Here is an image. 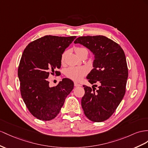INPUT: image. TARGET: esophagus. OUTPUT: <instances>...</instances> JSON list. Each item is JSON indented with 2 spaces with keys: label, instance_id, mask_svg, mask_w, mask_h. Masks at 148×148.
I'll use <instances>...</instances> for the list:
<instances>
[{
  "label": "esophagus",
  "instance_id": "esophagus-1",
  "mask_svg": "<svg viewBox=\"0 0 148 148\" xmlns=\"http://www.w3.org/2000/svg\"><path fill=\"white\" fill-rule=\"evenodd\" d=\"M74 86L75 87H79V86H81V85L78 84V83H77V82H74Z\"/></svg>",
  "mask_w": 148,
  "mask_h": 148
}]
</instances>
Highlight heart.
<instances>
[{
	"instance_id": "heart-1",
	"label": "heart",
	"mask_w": 148,
	"mask_h": 148,
	"mask_svg": "<svg viewBox=\"0 0 148 148\" xmlns=\"http://www.w3.org/2000/svg\"><path fill=\"white\" fill-rule=\"evenodd\" d=\"M86 49L83 47H75L74 51L76 54L78 56L80 53L85 51ZM66 52H64L61 56V62L63 63L64 62V59H65ZM87 74V70L86 68L82 67H69L66 71V77L71 80L74 81H80L83 79Z\"/></svg>"
}]
</instances>
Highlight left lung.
Here are the masks:
<instances>
[{"instance_id":"left-lung-1","label":"left lung","mask_w":148,"mask_h":148,"mask_svg":"<svg viewBox=\"0 0 148 148\" xmlns=\"http://www.w3.org/2000/svg\"><path fill=\"white\" fill-rule=\"evenodd\" d=\"M74 42L84 45L94 54V69L87 76L94 85L92 88L83 86L85 94L81 105L89 120L103 122L113 114L126 92L128 69L124 52L118 44L103 36L79 37Z\"/></svg>"}]
</instances>
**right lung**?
Wrapping results in <instances>:
<instances>
[{
	"label": "right lung",
	"instance_id": "right-lung-1",
	"mask_svg": "<svg viewBox=\"0 0 148 148\" xmlns=\"http://www.w3.org/2000/svg\"><path fill=\"white\" fill-rule=\"evenodd\" d=\"M75 36H45L29 43L22 55L18 67L22 98L31 114L42 121L58 116L74 82L64 78L56 87L50 88V74L58 75L61 56Z\"/></svg>",
	"mask_w": 148,
	"mask_h": 148
}]
</instances>
